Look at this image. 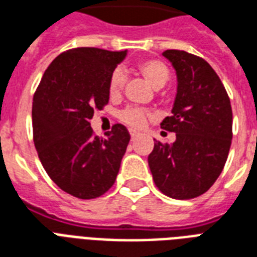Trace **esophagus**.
Returning <instances> with one entry per match:
<instances>
[{
    "label": "esophagus",
    "mask_w": 257,
    "mask_h": 257,
    "mask_svg": "<svg viewBox=\"0 0 257 257\" xmlns=\"http://www.w3.org/2000/svg\"><path fill=\"white\" fill-rule=\"evenodd\" d=\"M129 133H131V139H132V142L136 139L137 136H139V133H137L136 131H129Z\"/></svg>",
    "instance_id": "1"
}]
</instances>
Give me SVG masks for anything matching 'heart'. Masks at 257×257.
I'll return each instance as SVG.
<instances>
[{
  "label": "heart",
  "instance_id": "heart-1",
  "mask_svg": "<svg viewBox=\"0 0 257 257\" xmlns=\"http://www.w3.org/2000/svg\"><path fill=\"white\" fill-rule=\"evenodd\" d=\"M137 71L154 89H162L170 78V70L160 60H146L137 66ZM125 74L121 70H115L109 79V94L118 97L124 87ZM147 111L139 107H128L120 113V120L133 128H142L147 121Z\"/></svg>",
  "mask_w": 257,
  "mask_h": 257
}]
</instances>
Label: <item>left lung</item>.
I'll return each mask as SVG.
<instances>
[{
	"instance_id": "8db88e82",
	"label": "left lung",
	"mask_w": 257,
	"mask_h": 257,
	"mask_svg": "<svg viewBox=\"0 0 257 257\" xmlns=\"http://www.w3.org/2000/svg\"><path fill=\"white\" fill-rule=\"evenodd\" d=\"M163 56L176 74L172 115L160 126L175 133L172 144L155 140L148 166L155 185L175 199L202 195L220 176L232 143V106L222 82L202 58L179 50Z\"/></svg>"
}]
</instances>
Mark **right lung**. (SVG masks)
I'll return each instance as SVG.
<instances>
[{"label":"right lung","mask_w":257,"mask_h":257,"mask_svg":"<svg viewBox=\"0 0 257 257\" xmlns=\"http://www.w3.org/2000/svg\"><path fill=\"white\" fill-rule=\"evenodd\" d=\"M128 51L81 47L48 66L32 103L33 142L50 178L76 198L91 199L110 189L131 140L115 124L105 139L90 126L94 109L109 102V79Z\"/></svg>","instance_id":"obj_1"}]
</instances>
